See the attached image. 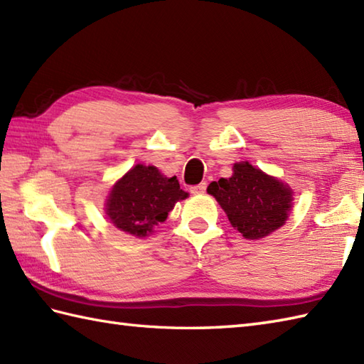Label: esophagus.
Masks as SVG:
<instances>
[{
    "label": "esophagus",
    "mask_w": 364,
    "mask_h": 364,
    "mask_svg": "<svg viewBox=\"0 0 364 364\" xmlns=\"http://www.w3.org/2000/svg\"><path fill=\"white\" fill-rule=\"evenodd\" d=\"M206 191V183H200V184H197V186H192L191 188V192L194 196H200V194H203V192Z\"/></svg>",
    "instance_id": "1"
}]
</instances>
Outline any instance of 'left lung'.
I'll use <instances>...</instances> for the list:
<instances>
[{
	"instance_id": "1",
	"label": "left lung",
	"mask_w": 364,
	"mask_h": 364,
	"mask_svg": "<svg viewBox=\"0 0 364 364\" xmlns=\"http://www.w3.org/2000/svg\"><path fill=\"white\" fill-rule=\"evenodd\" d=\"M239 233L259 239L280 228L288 219L292 191L249 162L233 166V176L220 178L208 186Z\"/></svg>"
}]
</instances>
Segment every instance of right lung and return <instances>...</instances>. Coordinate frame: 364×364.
<instances>
[{
  "label": "right lung",
  "instance_id": "obj_1",
  "mask_svg": "<svg viewBox=\"0 0 364 364\" xmlns=\"http://www.w3.org/2000/svg\"><path fill=\"white\" fill-rule=\"evenodd\" d=\"M186 197L176 176L167 178L156 167L137 164L115 183L107 197L106 214L119 230L144 237L167 219L178 200Z\"/></svg>",
  "mask_w": 364,
  "mask_h": 364
}]
</instances>
